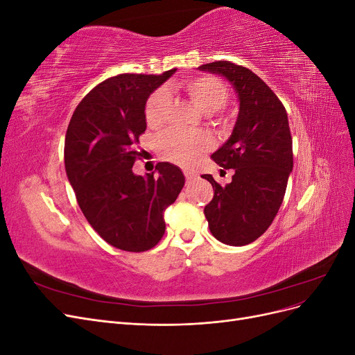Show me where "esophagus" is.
<instances>
[{
    "label": "esophagus",
    "instance_id": "obj_1",
    "mask_svg": "<svg viewBox=\"0 0 355 355\" xmlns=\"http://www.w3.org/2000/svg\"><path fill=\"white\" fill-rule=\"evenodd\" d=\"M185 178H187V182H192V180L198 178V175H197V171H194V170H185Z\"/></svg>",
    "mask_w": 355,
    "mask_h": 355
}]
</instances>
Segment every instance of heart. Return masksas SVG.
I'll use <instances>...</instances> for the list:
<instances>
[{
	"label": "heart",
	"mask_w": 355,
	"mask_h": 355,
	"mask_svg": "<svg viewBox=\"0 0 355 355\" xmlns=\"http://www.w3.org/2000/svg\"><path fill=\"white\" fill-rule=\"evenodd\" d=\"M189 101L200 112L211 114L219 111L228 102L230 92L222 81L201 75L182 84ZM170 96L166 89H159L149 96L145 106V120L149 127H158L164 123ZM211 137L207 133H184L168 130L158 139V151L166 159L179 166H192L197 158L210 149Z\"/></svg>",
	"instance_id": "b5f03b06"
}]
</instances>
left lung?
<instances>
[{
    "label": "left lung",
    "mask_w": 355,
    "mask_h": 355,
    "mask_svg": "<svg viewBox=\"0 0 355 355\" xmlns=\"http://www.w3.org/2000/svg\"><path fill=\"white\" fill-rule=\"evenodd\" d=\"M218 73L237 93L239 115L230 139L211 158L232 168V180L213 187V200L204 207L213 237L228 245H245L268 230L280 209L293 170L292 136L287 112L275 93L250 69L228 60L198 67Z\"/></svg>",
    "instance_id": "left-lung-1"
}]
</instances>
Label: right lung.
<instances>
[{
    "mask_svg": "<svg viewBox=\"0 0 355 355\" xmlns=\"http://www.w3.org/2000/svg\"><path fill=\"white\" fill-rule=\"evenodd\" d=\"M175 72L105 80L80 102L68 125L65 170L78 206L92 228L120 250L157 245L166 231L164 211L185 185L171 163H158L145 176L133 173L141 157L135 145L146 130V101Z\"/></svg>",
    "mask_w": 355,
    "mask_h": 355,
    "instance_id": "1",
    "label": "right lung"
}]
</instances>
